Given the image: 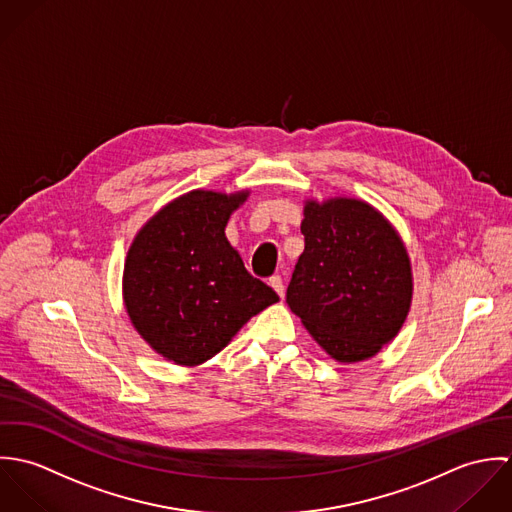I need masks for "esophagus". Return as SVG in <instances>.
I'll use <instances>...</instances> for the list:
<instances>
[{"mask_svg": "<svg viewBox=\"0 0 512 512\" xmlns=\"http://www.w3.org/2000/svg\"><path fill=\"white\" fill-rule=\"evenodd\" d=\"M270 286L276 290V293H278L280 297H284L286 288H284V280H282V276H272V278H270Z\"/></svg>", "mask_w": 512, "mask_h": 512, "instance_id": "34e87169", "label": "esophagus"}]
</instances>
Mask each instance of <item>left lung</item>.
<instances>
[{"label": "left lung", "mask_w": 512, "mask_h": 512, "mask_svg": "<svg viewBox=\"0 0 512 512\" xmlns=\"http://www.w3.org/2000/svg\"><path fill=\"white\" fill-rule=\"evenodd\" d=\"M286 301L321 349L359 363L390 343L412 303V266L394 226L359 199L307 201Z\"/></svg>", "instance_id": "obj_1"}]
</instances>
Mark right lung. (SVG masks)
Returning a JSON list of instances; mask_svg holds the SVG:
<instances>
[{
    "instance_id": "add662e5",
    "label": "right lung",
    "mask_w": 512,
    "mask_h": 512,
    "mask_svg": "<svg viewBox=\"0 0 512 512\" xmlns=\"http://www.w3.org/2000/svg\"><path fill=\"white\" fill-rule=\"evenodd\" d=\"M248 191H191L136 234L124 266L126 311L147 345L175 365L197 366L240 327L280 301L248 274L224 228Z\"/></svg>"
}]
</instances>
